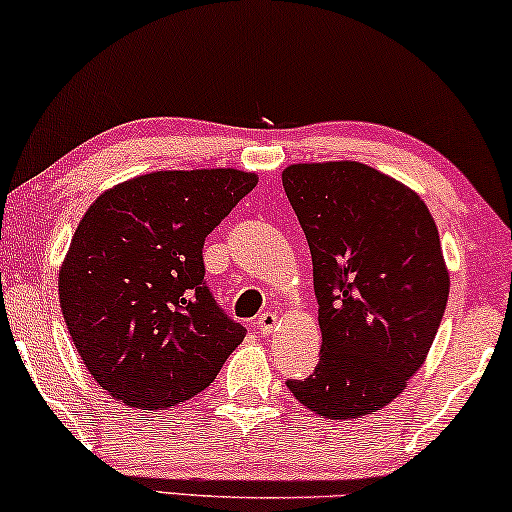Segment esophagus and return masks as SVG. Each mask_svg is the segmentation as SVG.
I'll list each match as a JSON object with an SVG mask.
<instances>
[{
	"label": "esophagus",
	"instance_id": "1",
	"mask_svg": "<svg viewBox=\"0 0 512 512\" xmlns=\"http://www.w3.org/2000/svg\"><path fill=\"white\" fill-rule=\"evenodd\" d=\"M256 326H258V333L270 335V333L277 328V314H275V312H265V314H261V317L256 319Z\"/></svg>",
	"mask_w": 512,
	"mask_h": 512
}]
</instances>
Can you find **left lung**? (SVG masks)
<instances>
[{"label":"left lung","mask_w":512,"mask_h":512,"mask_svg":"<svg viewBox=\"0 0 512 512\" xmlns=\"http://www.w3.org/2000/svg\"><path fill=\"white\" fill-rule=\"evenodd\" d=\"M282 184L312 254L321 356L286 387L307 410H382L422 368L450 296L436 221L401 181L356 160L296 163Z\"/></svg>","instance_id":"obj_1"}]
</instances>
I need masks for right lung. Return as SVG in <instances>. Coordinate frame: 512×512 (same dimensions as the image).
Segmentation results:
<instances>
[{"label": "right lung", "instance_id": "right-lung-1", "mask_svg": "<svg viewBox=\"0 0 512 512\" xmlns=\"http://www.w3.org/2000/svg\"><path fill=\"white\" fill-rule=\"evenodd\" d=\"M256 184L233 167L163 170L86 209L60 265V307L83 366L116 401L184 403L244 340L207 289L202 244Z\"/></svg>", "mask_w": 512, "mask_h": 512}]
</instances>
